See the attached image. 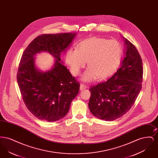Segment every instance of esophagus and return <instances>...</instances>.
I'll list each match as a JSON object with an SVG mask.
<instances>
[{
	"mask_svg": "<svg viewBox=\"0 0 158 158\" xmlns=\"http://www.w3.org/2000/svg\"><path fill=\"white\" fill-rule=\"evenodd\" d=\"M86 88H87V86L86 85L82 84V83L81 84V85H80V90H82L83 89H86Z\"/></svg>",
	"mask_w": 158,
	"mask_h": 158,
	"instance_id": "obj_1",
	"label": "esophagus"
}]
</instances>
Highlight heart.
I'll return each instance as SVG.
<instances>
[{"instance_id":"1","label":"heart","mask_w":158,"mask_h":158,"mask_svg":"<svg viewBox=\"0 0 158 158\" xmlns=\"http://www.w3.org/2000/svg\"><path fill=\"white\" fill-rule=\"evenodd\" d=\"M123 54L120 43L115 40L90 38L82 41L77 49L70 48L66 60L74 75H79L88 61L89 68L82 77L92 82L98 77L104 79L113 75L118 67Z\"/></svg>"}]
</instances>
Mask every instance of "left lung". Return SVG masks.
<instances>
[{
    "label": "left lung",
    "instance_id": "1",
    "mask_svg": "<svg viewBox=\"0 0 158 158\" xmlns=\"http://www.w3.org/2000/svg\"><path fill=\"white\" fill-rule=\"evenodd\" d=\"M123 40L126 50L120 68L108 80L89 89V108L101 120H115L124 115L133 105L142 89L141 57L135 45L127 39L123 37Z\"/></svg>",
    "mask_w": 158,
    "mask_h": 158
}]
</instances>
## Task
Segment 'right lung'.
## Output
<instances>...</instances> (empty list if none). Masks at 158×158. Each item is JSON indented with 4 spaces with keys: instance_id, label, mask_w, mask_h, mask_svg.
I'll return each mask as SVG.
<instances>
[{
    "instance_id": "right-lung-1",
    "label": "right lung",
    "mask_w": 158,
    "mask_h": 158,
    "mask_svg": "<svg viewBox=\"0 0 158 158\" xmlns=\"http://www.w3.org/2000/svg\"><path fill=\"white\" fill-rule=\"evenodd\" d=\"M76 33L42 34L24 50L17 72V81L23 101L35 117L49 122L59 120L68 113L80 84L61 61L60 56L72 42ZM48 52L56 59L50 71L36 67L35 56Z\"/></svg>"
}]
</instances>
